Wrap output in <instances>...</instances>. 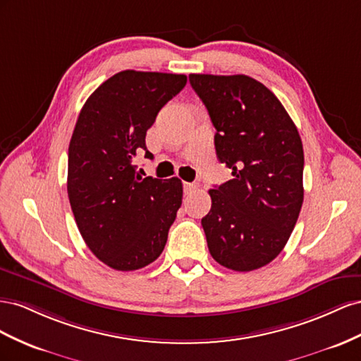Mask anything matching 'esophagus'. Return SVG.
I'll return each instance as SVG.
<instances>
[{"mask_svg": "<svg viewBox=\"0 0 361 361\" xmlns=\"http://www.w3.org/2000/svg\"><path fill=\"white\" fill-rule=\"evenodd\" d=\"M183 188H184V193H192L195 189H197V184L195 183H184L183 184Z\"/></svg>", "mask_w": 361, "mask_h": 361, "instance_id": "esophagus-1", "label": "esophagus"}]
</instances>
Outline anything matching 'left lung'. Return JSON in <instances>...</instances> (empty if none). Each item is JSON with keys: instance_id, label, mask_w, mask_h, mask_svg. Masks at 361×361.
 <instances>
[{"instance_id": "left-lung-1", "label": "left lung", "mask_w": 361, "mask_h": 361, "mask_svg": "<svg viewBox=\"0 0 361 361\" xmlns=\"http://www.w3.org/2000/svg\"><path fill=\"white\" fill-rule=\"evenodd\" d=\"M216 128L214 147L233 180L210 189L201 224L219 264L250 272L283 251L300 216L304 151L289 113L248 75L190 74Z\"/></svg>"}]
</instances>
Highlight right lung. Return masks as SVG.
Returning a JSON list of instances; mask_svg holds the SVG:
<instances>
[{
  "instance_id": "1",
  "label": "right lung",
  "mask_w": 361,
  "mask_h": 361,
  "mask_svg": "<svg viewBox=\"0 0 361 361\" xmlns=\"http://www.w3.org/2000/svg\"><path fill=\"white\" fill-rule=\"evenodd\" d=\"M188 77L127 69L106 80L81 109L68 151V197L81 238L116 271H136L161 254L181 207L177 177L142 178L133 159L160 109Z\"/></svg>"
}]
</instances>
